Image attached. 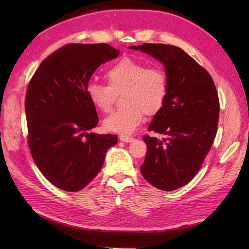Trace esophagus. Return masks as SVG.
<instances>
[{
	"label": "esophagus",
	"instance_id": "obj_1",
	"mask_svg": "<svg viewBox=\"0 0 249 249\" xmlns=\"http://www.w3.org/2000/svg\"><path fill=\"white\" fill-rule=\"evenodd\" d=\"M119 139L122 142H126V143H129V142L134 141V138H131V137H128V136H120Z\"/></svg>",
	"mask_w": 249,
	"mask_h": 249
}]
</instances>
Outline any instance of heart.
Here are the masks:
<instances>
[{
	"label": "heart",
	"mask_w": 249,
	"mask_h": 249,
	"mask_svg": "<svg viewBox=\"0 0 249 249\" xmlns=\"http://www.w3.org/2000/svg\"><path fill=\"white\" fill-rule=\"evenodd\" d=\"M108 86L89 82L87 95L93 107L100 112H109L114 94H120L123 107L113 111L103 121L109 133L130 135L149 115L160 111L166 102L168 79L160 67H147L145 63L123 57L106 71Z\"/></svg>",
	"instance_id": "heart-1"
}]
</instances>
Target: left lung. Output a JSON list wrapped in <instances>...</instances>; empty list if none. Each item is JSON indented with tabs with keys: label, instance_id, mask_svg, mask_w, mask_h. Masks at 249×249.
<instances>
[{
	"label": "left lung",
	"instance_id": "1",
	"mask_svg": "<svg viewBox=\"0 0 249 249\" xmlns=\"http://www.w3.org/2000/svg\"><path fill=\"white\" fill-rule=\"evenodd\" d=\"M165 66L168 94L144 136L147 151L142 176L160 190L178 189L192 181L212 146L217 131L219 100L212 77L181 48L163 44L130 46Z\"/></svg>",
	"mask_w": 249,
	"mask_h": 249
}]
</instances>
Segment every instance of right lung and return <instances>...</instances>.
Masks as SVG:
<instances>
[{
	"label": "right lung",
	"instance_id": "1",
	"mask_svg": "<svg viewBox=\"0 0 249 249\" xmlns=\"http://www.w3.org/2000/svg\"><path fill=\"white\" fill-rule=\"evenodd\" d=\"M119 54L108 44L66 45L46 57L30 81L25 114L31 154L44 177L65 192L86 187L118 143L115 135L88 133L98 116L87 87L94 71Z\"/></svg>",
	"mask_w": 249,
	"mask_h": 249
}]
</instances>
